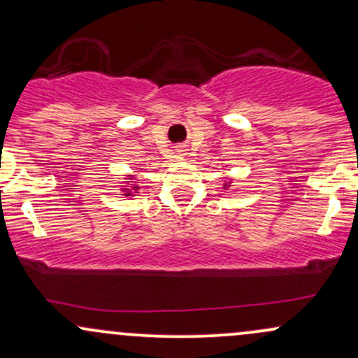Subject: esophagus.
Returning <instances> with one entry per match:
<instances>
[{"label": "esophagus", "instance_id": "obj_1", "mask_svg": "<svg viewBox=\"0 0 358 358\" xmlns=\"http://www.w3.org/2000/svg\"><path fill=\"white\" fill-rule=\"evenodd\" d=\"M183 151H185V150H180V151H178V153H180V156H183V155H185V153H183Z\"/></svg>", "mask_w": 358, "mask_h": 358}]
</instances>
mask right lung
Masks as SVG:
<instances>
[{
    "label": "right lung",
    "mask_w": 358,
    "mask_h": 358,
    "mask_svg": "<svg viewBox=\"0 0 358 358\" xmlns=\"http://www.w3.org/2000/svg\"><path fill=\"white\" fill-rule=\"evenodd\" d=\"M136 188H138V187H136Z\"/></svg>",
    "instance_id": "1"
}]
</instances>
